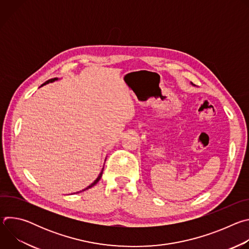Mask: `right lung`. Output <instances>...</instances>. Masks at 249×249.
I'll return each mask as SVG.
<instances>
[{
    "label": "right lung",
    "mask_w": 249,
    "mask_h": 249,
    "mask_svg": "<svg viewBox=\"0 0 249 249\" xmlns=\"http://www.w3.org/2000/svg\"><path fill=\"white\" fill-rule=\"evenodd\" d=\"M57 80H58V79H57V78H54V79H50V80H48V81H47V82H45V83H44V84H43V85H41V87H42V86H44V85H46V84H49V83H52V82H54V81H57ZM102 172H103V168H102V170H101V172H100V173H99V175H98V177H97V178H96V179H95V180H94V181H93V182H92V183H91V184H90V185H89V186H88V187H87V188H86V189H84V190H83V191H85V190H87V189H89V188H90V187H92V186H94V185H95V184H96V183H97V182H98V181H99V179H100V178H101V176H102Z\"/></svg>",
    "instance_id": "1"
}]
</instances>
